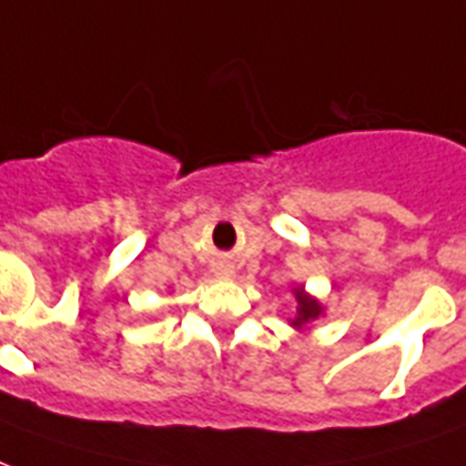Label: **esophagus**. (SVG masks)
Here are the masks:
<instances>
[{"label":"esophagus","instance_id":"obj_1","mask_svg":"<svg viewBox=\"0 0 466 466\" xmlns=\"http://www.w3.org/2000/svg\"><path fill=\"white\" fill-rule=\"evenodd\" d=\"M233 273H236V270H233V268H230V266H223V268H218V270H216V275H218V278H223V280H228V278H233Z\"/></svg>","mask_w":466,"mask_h":466}]
</instances>
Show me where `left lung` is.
I'll list each match as a JSON object with an SVG mask.
<instances>
[{"instance_id": "8db88e82", "label": "left lung", "mask_w": 466, "mask_h": 466, "mask_svg": "<svg viewBox=\"0 0 466 466\" xmlns=\"http://www.w3.org/2000/svg\"><path fill=\"white\" fill-rule=\"evenodd\" d=\"M293 295L298 308H295V318L290 320V325H293L295 330H303L308 322L318 320L320 315H325V308H322L320 300L315 295L308 293L303 285H295Z\"/></svg>"}]
</instances>
